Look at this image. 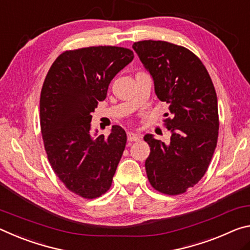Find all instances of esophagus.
<instances>
[{
    "mask_svg": "<svg viewBox=\"0 0 250 250\" xmlns=\"http://www.w3.org/2000/svg\"><path fill=\"white\" fill-rule=\"evenodd\" d=\"M127 138L129 142H136V141H140V134L137 133H133V132H128L127 133Z\"/></svg>",
    "mask_w": 250,
    "mask_h": 250,
    "instance_id": "esophagus-1",
    "label": "esophagus"
}]
</instances>
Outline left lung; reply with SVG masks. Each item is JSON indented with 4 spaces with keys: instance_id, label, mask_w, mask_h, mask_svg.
Segmentation results:
<instances>
[{
    "instance_id": "8db88e82",
    "label": "left lung",
    "mask_w": 250,
    "mask_h": 250,
    "mask_svg": "<svg viewBox=\"0 0 250 250\" xmlns=\"http://www.w3.org/2000/svg\"><path fill=\"white\" fill-rule=\"evenodd\" d=\"M154 82L155 94L168 105L169 143L146 134L150 154L148 181L164 194L178 195L197 184L208 168L218 138L217 95L206 67L189 50L164 41L133 44Z\"/></svg>"
}]
</instances>
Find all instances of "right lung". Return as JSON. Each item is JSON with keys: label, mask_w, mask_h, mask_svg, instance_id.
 Wrapping results in <instances>:
<instances>
[{"label": "right lung", "mask_w": 250, "mask_h": 250, "mask_svg": "<svg viewBox=\"0 0 250 250\" xmlns=\"http://www.w3.org/2000/svg\"><path fill=\"white\" fill-rule=\"evenodd\" d=\"M134 59L124 47L92 46L61 54L45 77L40 100L41 130L53 170L69 190L96 198L112 185L125 149V130L92 133V113L108 85Z\"/></svg>", "instance_id": "add662e5"}]
</instances>
